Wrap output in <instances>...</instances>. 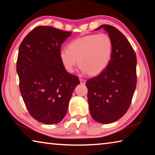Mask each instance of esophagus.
I'll use <instances>...</instances> for the list:
<instances>
[{
    "instance_id": "obj_1",
    "label": "esophagus",
    "mask_w": 155,
    "mask_h": 155,
    "mask_svg": "<svg viewBox=\"0 0 155 155\" xmlns=\"http://www.w3.org/2000/svg\"><path fill=\"white\" fill-rule=\"evenodd\" d=\"M80 82L81 84H85L86 82V80L83 79V78H80Z\"/></svg>"
}]
</instances>
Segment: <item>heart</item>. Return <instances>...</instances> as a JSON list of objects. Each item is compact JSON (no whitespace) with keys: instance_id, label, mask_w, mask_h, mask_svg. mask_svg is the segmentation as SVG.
Masks as SVG:
<instances>
[{"instance_id":"b5f03b06","label":"heart","mask_w":155,"mask_h":155,"mask_svg":"<svg viewBox=\"0 0 155 155\" xmlns=\"http://www.w3.org/2000/svg\"><path fill=\"white\" fill-rule=\"evenodd\" d=\"M113 41L107 34H91L72 40L59 52V59L67 72H74L78 64L90 76L104 71L111 59Z\"/></svg>"}]
</instances>
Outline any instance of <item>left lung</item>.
<instances>
[{
  "mask_svg": "<svg viewBox=\"0 0 155 155\" xmlns=\"http://www.w3.org/2000/svg\"><path fill=\"white\" fill-rule=\"evenodd\" d=\"M113 41L111 59L104 71L86 82L90 111L102 124L114 122L130 107L137 85V57L127 38L109 25H103Z\"/></svg>",
  "mask_w": 155,
  "mask_h": 155,
  "instance_id": "1",
  "label": "left lung"
}]
</instances>
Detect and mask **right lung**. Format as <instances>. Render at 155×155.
Masks as SVG:
<instances>
[{
    "label": "right lung",
    "instance_id": "add662e5",
    "mask_svg": "<svg viewBox=\"0 0 155 155\" xmlns=\"http://www.w3.org/2000/svg\"><path fill=\"white\" fill-rule=\"evenodd\" d=\"M70 34L39 26L19 47L16 71L21 95L30 115L43 124H57L64 119L73 91L80 83L59 59L62 44Z\"/></svg>",
    "mask_w": 155,
    "mask_h": 155
}]
</instances>
